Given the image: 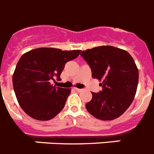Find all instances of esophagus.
Instances as JSON below:
<instances>
[{
    "label": "esophagus",
    "instance_id": "1",
    "mask_svg": "<svg viewBox=\"0 0 154 154\" xmlns=\"http://www.w3.org/2000/svg\"><path fill=\"white\" fill-rule=\"evenodd\" d=\"M75 90H76V91H78V92L82 91V89H78V88H75Z\"/></svg>",
    "mask_w": 154,
    "mask_h": 154
}]
</instances>
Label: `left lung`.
<instances>
[{
  "label": "left lung",
  "mask_w": 154,
  "mask_h": 154,
  "mask_svg": "<svg viewBox=\"0 0 154 154\" xmlns=\"http://www.w3.org/2000/svg\"><path fill=\"white\" fill-rule=\"evenodd\" d=\"M90 65L93 79L101 81L103 90L92 92L86 104L88 112L100 120L120 117L129 107L136 96L139 71L133 58L125 50L112 46L97 47L81 52Z\"/></svg>",
  "instance_id": "8db88e82"
}]
</instances>
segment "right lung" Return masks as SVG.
Here are the masks:
<instances>
[{
    "label": "right lung",
    "mask_w": 154,
    "mask_h": 154,
    "mask_svg": "<svg viewBox=\"0 0 154 154\" xmlns=\"http://www.w3.org/2000/svg\"><path fill=\"white\" fill-rule=\"evenodd\" d=\"M80 51L40 47L20 57L12 83L17 100L29 116L47 121L62 111L71 90L56 87L50 82L54 78L61 79L65 64L78 57Z\"/></svg>",
    "instance_id": "obj_1"
}]
</instances>
